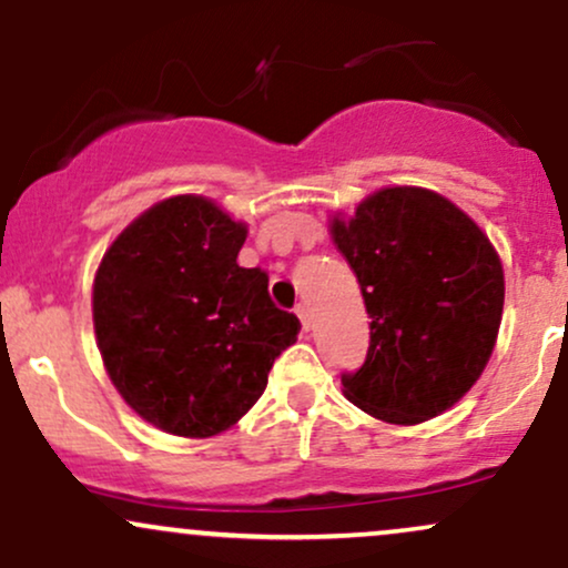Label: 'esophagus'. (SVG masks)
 Masks as SVG:
<instances>
[{
  "label": "esophagus",
  "instance_id": "1",
  "mask_svg": "<svg viewBox=\"0 0 568 568\" xmlns=\"http://www.w3.org/2000/svg\"><path fill=\"white\" fill-rule=\"evenodd\" d=\"M296 315H298V321H302L304 328L310 331V325H312V317H310V306H306L304 302H302V304H296Z\"/></svg>",
  "mask_w": 568,
  "mask_h": 568
}]
</instances>
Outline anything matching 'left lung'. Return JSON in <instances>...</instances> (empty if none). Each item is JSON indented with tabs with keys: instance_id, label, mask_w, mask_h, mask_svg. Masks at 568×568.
<instances>
[{
	"instance_id": "8db88e82",
	"label": "left lung",
	"mask_w": 568,
	"mask_h": 568,
	"mask_svg": "<svg viewBox=\"0 0 568 568\" xmlns=\"http://www.w3.org/2000/svg\"><path fill=\"white\" fill-rule=\"evenodd\" d=\"M334 243L361 283L371 317L366 361L344 371V395L393 425L452 408L491 357L505 275L486 234L427 189L371 194Z\"/></svg>"
}]
</instances>
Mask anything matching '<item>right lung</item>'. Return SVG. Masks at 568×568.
<instances>
[{"instance_id": "1", "label": "right lung", "mask_w": 568, "mask_h": 568, "mask_svg": "<svg viewBox=\"0 0 568 568\" xmlns=\"http://www.w3.org/2000/svg\"><path fill=\"white\" fill-rule=\"evenodd\" d=\"M245 226L213 202L171 197L109 247L93 285L103 366L128 406L165 433L207 438L266 389L280 352L302 331L245 270Z\"/></svg>"}]
</instances>
